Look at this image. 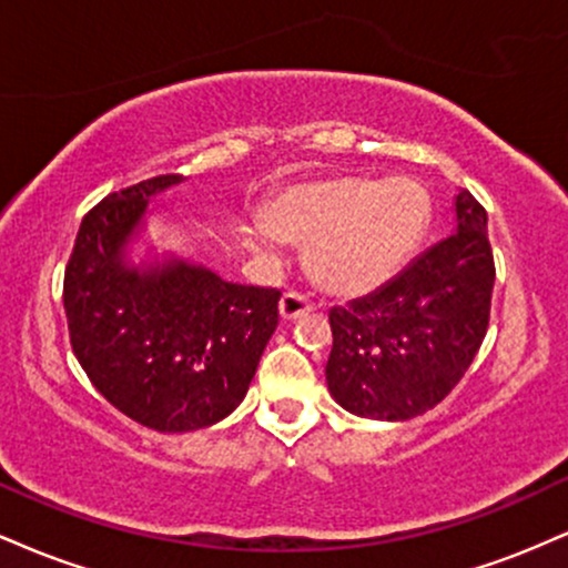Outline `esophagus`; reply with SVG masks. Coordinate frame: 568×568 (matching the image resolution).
Returning <instances> with one entry per match:
<instances>
[{
    "label": "esophagus",
    "mask_w": 568,
    "mask_h": 568,
    "mask_svg": "<svg viewBox=\"0 0 568 568\" xmlns=\"http://www.w3.org/2000/svg\"><path fill=\"white\" fill-rule=\"evenodd\" d=\"M310 310H312V302L298 291H285L283 298H280V315H283L285 321H296L298 315H304V312Z\"/></svg>",
    "instance_id": "esophagus-1"
}]
</instances>
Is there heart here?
<instances>
[{
    "instance_id": "1",
    "label": "heart",
    "mask_w": 568,
    "mask_h": 568,
    "mask_svg": "<svg viewBox=\"0 0 568 568\" xmlns=\"http://www.w3.org/2000/svg\"><path fill=\"white\" fill-rule=\"evenodd\" d=\"M429 221L427 192L410 179H336L280 197L270 230L310 245L306 264L328 291L366 293L403 270Z\"/></svg>"
}]
</instances>
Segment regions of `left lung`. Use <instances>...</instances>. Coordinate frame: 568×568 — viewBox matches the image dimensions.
<instances>
[{
	"mask_svg": "<svg viewBox=\"0 0 568 568\" xmlns=\"http://www.w3.org/2000/svg\"><path fill=\"white\" fill-rule=\"evenodd\" d=\"M486 207L456 194V232L371 296L328 312L325 379L338 406L403 422L435 408L484 344L494 291Z\"/></svg>",
	"mask_w": 568,
	"mask_h": 568,
	"instance_id": "left-lung-1",
	"label": "left lung"
}]
</instances>
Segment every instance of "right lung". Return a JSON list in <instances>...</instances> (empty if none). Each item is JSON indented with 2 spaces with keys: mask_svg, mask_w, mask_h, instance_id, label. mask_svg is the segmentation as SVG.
<instances>
[{
  "mask_svg": "<svg viewBox=\"0 0 568 568\" xmlns=\"http://www.w3.org/2000/svg\"><path fill=\"white\" fill-rule=\"evenodd\" d=\"M154 175L84 213L63 275L77 361L116 410L158 433H192L230 416L277 328V288L234 285L189 264L128 270L122 245L160 189Z\"/></svg>",
  "mask_w": 568,
  "mask_h": 568,
  "instance_id": "1",
  "label": "right lung"
}]
</instances>
